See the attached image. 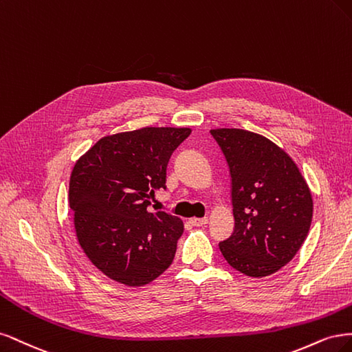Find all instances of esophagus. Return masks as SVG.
<instances>
[{"mask_svg":"<svg viewBox=\"0 0 352 352\" xmlns=\"http://www.w3.org/2000/svg\"><path fill=\"white\" fill-rule=\"evenodd\" d=\"M188 222L195 226H203L209 222V219L208 218H191Z\"/></svg>","mask_w":352,"mask_h":352,"instance_id":"obj_1","label":"esophagus"}]
</instances>
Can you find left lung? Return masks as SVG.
Listing matches in <instances>:
<instances>
[{
  "instance_id": "1",
  "label": "left lung",
  "mask_w": 352,
  "mask_h": 352,
  "mask_svg": "<svg viewBox=\"0 0 352 352\" xmlns=\"http://www.w3.org/2000/svg\"><path fill=\"white\" fill-rule=\"evenodd\" d=\"M228 164L234 231L219 250L247 276L275 274L307 238L313 200L297 165L263 135L240 129L210 130Z\"/></svg>"
}]
</instances>
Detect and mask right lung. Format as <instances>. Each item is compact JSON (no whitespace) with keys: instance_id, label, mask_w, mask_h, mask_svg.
<instances>
[{"instance_id":"obj_1","label":"right lung","mask_w":352,"mask_h":352,"mask_svg":"<svg viewBox=\"0 0 352 352\" xmlns=\"http://www.w3.org/2000/svg\"><path fill=\"white\" fill-rule=\"evenodd\" d=\"M190 129L146 127L100 139L70 178V209L83 252L102 274L129 287L152 282L173 263L184 231L168 212H149L166 188V166Z\"/></svg>"}]
</instances>
